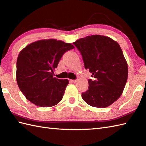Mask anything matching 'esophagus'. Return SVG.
<instances>
[{
	"label": "esophagus",
	"instance_id": "1",
	"mask_svg": "<svg viewBox=\"0 0 146 146\" xmlns=\"http://www.w3.org/2000/svg\"><path fill=\"white\" fill-rule=\"evenodd\" d=\"M71 82H73V83H76L77 82H78V80H71Z\"/></svg>",
	"mask_w": 146,
	"mask_h": 146
}]
</instances>
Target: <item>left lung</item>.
Returning a JSON list of instances; mask_svg holds the SVG:
<instances>
[{
    "label": "left lung",
    "instance_id": "1",
    "mask_svg": "<svg viewBox=\"0 0 146 146\" xmlns=\"http://www.w3.org/2000/svg\"><path fill=\"white\" fill-rule=\"evenodd\" d=\"M82 55L92 77L83 100L97 108L112 104L122 95L128 77V66L120 46L109 37L92 35L73 42Z\"/></svg>",
    "mask_w": 146,
    "mask_h": 146
}]
</instances>
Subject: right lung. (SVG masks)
I'll return each mask as SVG.
<instances>
[{
	"label": "right lung",
	"instance_id": "obj_1",
	"mask_svg": "<svg viewBox=\"0 0 146 146\" xmlns=\"http://www.w3.org/2000/svg\"><path fill=\"white\" fill-rule=\"evenodd\" d=\"M74 48L70 43L49 39L22 49L17 60L16 80L27 100L42 107H52L62 100L69 81L53 77V71L64 52Z\"/></svg>",
	"mask_w": 146,
	"mask_h": 146
}]
</instances>
